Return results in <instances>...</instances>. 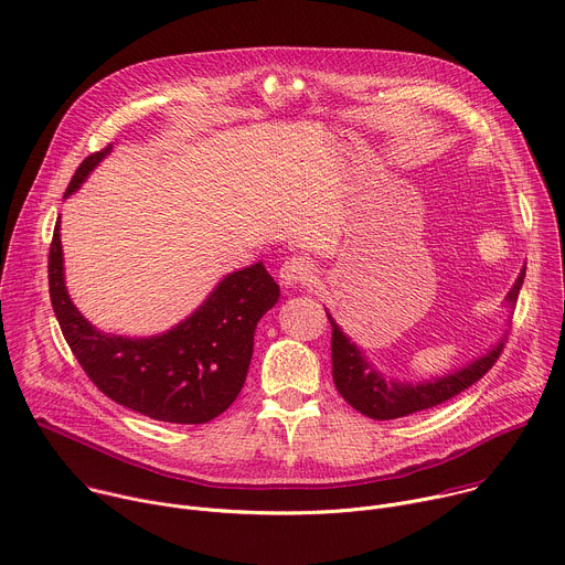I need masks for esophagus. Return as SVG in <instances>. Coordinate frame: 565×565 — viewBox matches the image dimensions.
I'll use <instances>...</instances> for the list:
<instances>
[{
  "label": "esophagus",
  "mask_w": 565,
  "mask_h": 565,
  "mask_svg": "<svg viewBox=\"0 0 565 565\" xmlns=\"http://www.w3.org/2000/svg\"><path fill=\"white\" fill-rule=\"evenodd\" d=\"M312 277H315V266L308 259H303V257H290L279 268V281L286 288H295V286L308 284V281H312Z\"/></svg>",
  "instance_id": "obj_1"
}]
</instances>
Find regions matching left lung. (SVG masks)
<instances>
[{
    "label": "left lung",
    "instance_id": "1",
    "mask_svg": "<svg viewBox=\"0 0 565 565\" xmlns=\"http://www.w3.org/2000/svg\"><path fill=\"white\" fill-rule=\"evenodd\" d=\"M523 277H525V268L519 273L514 286L505 297V306L510 310L516 306ZM327 315L333 327L331 360H333L335 386L353 409H358L360 414L373 420L405 418L416 412L440 405V402L458 395L460 391H465L476 380L486 375L503 351V340H501L486 355L471 360L462 369H456L440 377L423 380L416 384L399 382L395 377H384V373L377 371L373 362H369L364 351L355 342H351V338L338 327V321L331 317L329 310Z\"/></svg>",
    "mask_w": 565,
    "mask_h": 565
}]
</instances>
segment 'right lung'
I'll list each match as a JSON object with an SVG mask.
<instances>
[{
    "label": "right lung",
    "mask_w": 565,
    "mask_h": 565,
    "mask_svg": "<svg viewBox=\"0 0 565 565\" xmlns=\"http://www.w3.org/2000/svg\"><path fill=\"white\" fill-rule=\"evenodd\" d=\"M87 156L64 199L111 153ZM49 292L66 344L89 380L118 405L160 423L203 425L221 416L246 382L255 329L279 301V286L262 262L225 275L177 327L149 338L98 331L75 308L64 284L60 218L49 253Z\"/></svg>",
    "instance_id": "right-lung-1"
}]
</instances>
